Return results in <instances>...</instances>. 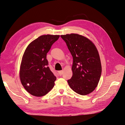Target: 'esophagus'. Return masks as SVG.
Segmentation results:
<instances>
[{
    "mask_svg": "<svg viewBox=\"0 0 125 125\" xmlns=\"http://www.w3.org/2000/svg\"><path fill=\"white\" fill-rule=\"evenodd\" d=\"M58 73H59V74L60 75H62V73H63V71H62V70H61V71H58Z\"/></svg>",
    "mask_w": 125,
    "mask_h": 125,
    "instance_id": "obj_1",
    "label": "esophagus"
}]
</instances>
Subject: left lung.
Segmentation results:
<instances>
[{
    "instance_id": "obj_1",
    "label": "left lung",
    "mask_w": 125,
    "mask_h": 125,
    "mask_svg": "<svg viewBox=\"0 0 125 125\" xmlns=\"http://www.w3.org/2000/svg\"><path fill=\"white\" fill-rule=\"evenodd\" d=\"M73 57V76L68 83L71 89L82 95L95 89L100 81L102 66L95 45L87 37L71 33L60 35Z\"/></svg>"
}]
</instances>
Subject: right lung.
I'll use <instances>...</instances> for the list:
<instances>
[{
  "label": "right lung",
  "instance_id": "right-lung-1",
  "mask_svg": "<svg viewBox=\"0 0 125 125\" xmlns=\"http://www.w3.org/2000/svg\"><path fill=\"white\" fill-rule=\"evenodd\" d=\"M59 35H44L26 48L21 60L19 76L22 85L31 95L41 97L50 91L56 77L47 67V53Z\"/></svg>",
  "mask_w": 125,
  "mask_h": 125
}]
</instances>
